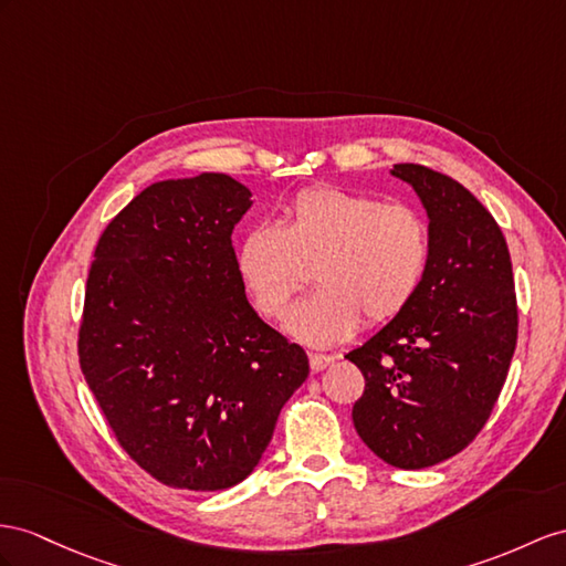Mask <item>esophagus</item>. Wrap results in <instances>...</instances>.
I'll return each mask as SVG.
<instances>
[{
  "label": "esophagus",
  "mask_w": 566,
  "mask_h": 566,
  "mask_svg": "<svg viewBox=\"0 0 566 566\" xmlns=\"http://www.w3.org/2000/svg\"><path fill=\"white\" fill-rule=\"evenodd\" d=\"M308 364H311V370H313V373H321V370H325V368L332 364V356L311 354V356H308Z\"/></svg>",
  "instance_id": "esophagus-1"
}]
</instances>
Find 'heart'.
Returning a JSON list of instances; mask_svg holds the SVG:
<instances>
[{
    "label": "heart",
    "mask_w": 566,
    "mask_h": 566,
    "mask_svg": "<svg viewBox=\"0 0 566 566\" xmlns=\"http://www.w3.org/2000/svg\"><path fill=\"white\" fill-rule=\"evenodd\" d=\"M428 227L403 202L339 186L301 191L282 224H258L239 245V272L255 308L282 317L311 280L317 292L289 311L284 329L325 349L360 325L385 323L409 306L428 268Z\"/></svg>",
    "instance_id": "obj_1"
}]
</instances>
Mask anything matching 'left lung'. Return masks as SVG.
Listing matches in <instances>:
<instances>
[{"mask_svg": "<svg viewBox=\"0 0 566 566\" xmlns=\"http://www.w3.org/2000/svg\"><path fill=\"white\" fill-rule=\"evenodd\" d=\"M428 214V268L409 306L346 354L366 378L354 426L397 469L467 447L495 407L516 346L512 258L469 188L423 165H395Z\"/></svg>", "mask_w": 566, "mask_h": 566, "instance_id": "left-lung-1", "label": "left lung"}]
</instances>
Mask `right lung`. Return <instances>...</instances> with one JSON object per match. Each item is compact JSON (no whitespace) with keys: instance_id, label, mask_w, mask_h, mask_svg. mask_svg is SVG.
Segmentation results:
<instances>
[{"instance_id":"right-lung-1","label":"right lung","mask_w":566,"mask_h":566,"mask_svg":"<svg viewBox=\"0 0 566 566\" xmlns=\"http://www.w3.org/2000/svg\"><path fill=\"white\" fill-rule=\"evenodd\" d=\"M251 188L202 171L140 191L97 241L78 358L140 469L186 490L251 475L308 356L245 298L231 231Z\"/></svg>"}]
</instances>
